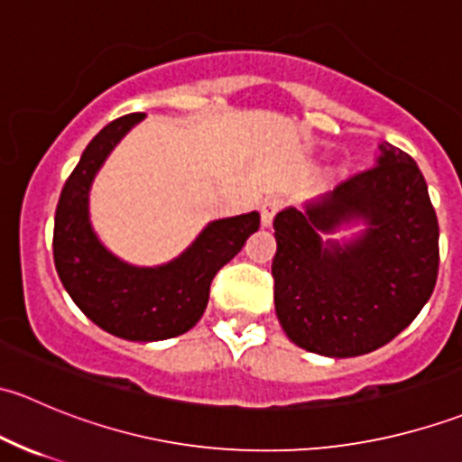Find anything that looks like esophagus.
Returning a JSON list of instances; mask_svg holds the SVG:
<instances>
[{
  "instance_id": "obj_1",
  "label": "esophagus",
  "mask_w": 462,
  "mask_h": 462,
  "mask_svg": "<svg viewBox=\"0 0 462 462\" xmlns=\"http://www.w3.org/2000/svg\"><path fill=\"white\" fill-rule=\"evenodd\" d=\"M282 205H283V201H282V199H277V197H270V199H265L263 203H261V223H263L265 227L273 223L274 214L282 209Z\"/></svg>"
}]
</instances>
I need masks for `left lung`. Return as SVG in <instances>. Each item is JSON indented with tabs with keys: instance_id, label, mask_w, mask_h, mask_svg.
<instances>
[{
	"instance_id": "left-lung-1",
	"label": "left lung",
	"mask_w": 462,
	"mask_h": 462,
	"mask_svg": "<svg viewBox=\"0 0 462 462\" xmlns=\"http://www.w3.org/2000/svg\"><path fill=\"white\" fill-rule=\"evenodd\" d=\"M375 162L304 212L274 217V310L291 342L310 353L356 357L384 346L436 286L438 218L425 176L389 143ZM344 222L367 230L348 245L320 241Z\"/></svg>"
}]
</instances>
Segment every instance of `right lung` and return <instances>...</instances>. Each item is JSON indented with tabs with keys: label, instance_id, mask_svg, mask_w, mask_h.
<instances>
[{
	"label": "right lung",
	"instance_id": "add662e5",
	"mask_svg": "<svg viewBox=\"0 0 462 462\" xmlns=\"http://www.w3.org/2000/svg\"><path fill=\"white\" fill-rule=\"evenodd\" d=\"M143 118L123 116L87 144L55 209L53 259L62 286L93 324L116 337L158 342L188 333L201 319L214 274L259 230V214L212 221L180 257L156 268L114 257L88 221V189L111 149Z\"/></svg>",
	"mask_w": 462,
	"mask_h": 462
}]
</instances>
